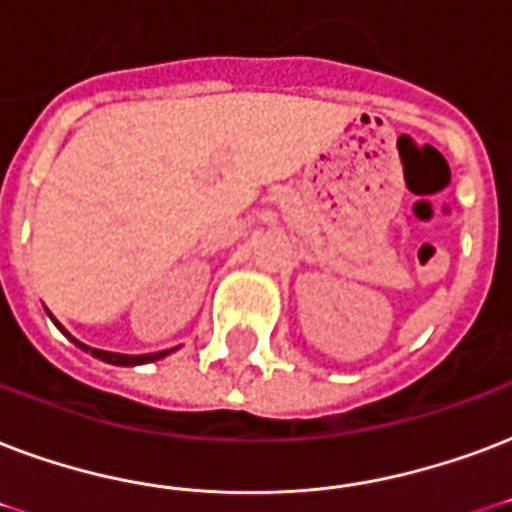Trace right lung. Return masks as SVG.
Returning <instances> with one entry per match:
<instances>
[{
	"mask_svg": "<svg viewBox=\"0 0 512 512\" xmlns=\"http://www.w3.org/2000/svg\"><path fill=\"white\" fill-rule=\"evenodd\" d=\"M53 319V317H50ZM53 325L61 330V333L69 338V341L74 343V346H80L83 351H91L93 357L101 362H109V365H120V368H134V365H147V362H155V360H163V357H169L171 351H177L179 346H174V349H166V351H152V354H117V351H104V349H91V346H85V343H80L77 338H72V335L66 333L64 327L58 325L56 319H53Z\"/></svg>",
	"mask_w": 512,
	"mask_h": 512,
	"instance_id": "add662e5",
	"label": "right lung"
}]
</instances>
